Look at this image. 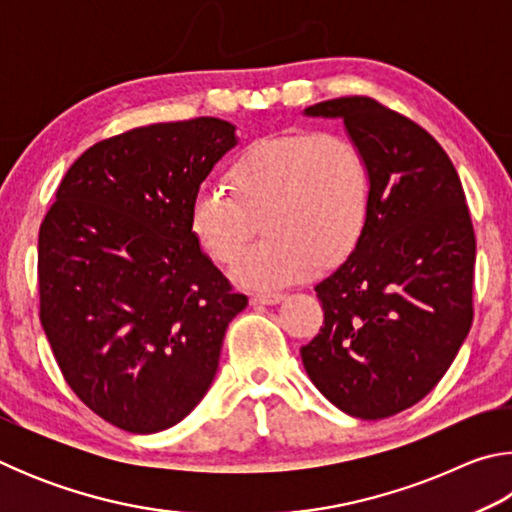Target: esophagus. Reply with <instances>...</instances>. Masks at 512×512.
Masks as SVG:
<instances>
[{
	"label": "esophagus",
	"mask_w": 512,
	"mask_h": 512,
	"mask_svg": "<svg viewBox=\"0 0 512 512\" xmlns=\"http://www.w3.org/2000/svg\"><path fill=\"white\" fill-rule=\"evenodd\" d=\"M282 298V293H255V296H250V302L253 305H277Z\"/></svg>",
	"instance_id": "obj_1"
}]
</instances>
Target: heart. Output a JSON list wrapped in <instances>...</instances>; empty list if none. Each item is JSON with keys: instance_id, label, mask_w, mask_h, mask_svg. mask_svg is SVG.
<instances>
[{"instance_id": "obj_1", "label": "heart", "mask_w": 512, "mask_h": 512, "mask_svg": "<svg viewBox=\"0 0 512 512\" xmlns=\"http://www.w3.org/2000/svg\"><path fill=\"white\" fill-rule=\"evenodd\" d=\"M189 198L187 225L216 264L228 266L263 216L269 235L235 264L246 287H280L348 259L366 235L372 205L370 162L348 135L293 131L250 142Z\"/></svg>"}]
</instances>
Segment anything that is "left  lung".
I'll use <instances>...</instances> for the list:
<instances>
[{"instance_id": "left-lung-1", "label": "left lung", "mask_w": 512, "mask_h": 512, "mask_svg": "<svg viewBox=\"0 0 512 512\" xmlns=\"http://www.w3.org/2000/svg\"><path fill=\"white\" fill-rule=\"evenodd\" d=\"M307 115L341 117L370 162V221L357 250L316 287L325 323L300 348L329 402L363 420L409 409L438 384L474 318L476 239L449 155L372 97Z\"/></svg>"}]
</instances>
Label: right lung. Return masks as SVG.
Listing matches in <instances>:
<instances>
[{"mask_svg":"<svg viewBox=\"0 0 512 512\" xmlns=\"http://www.w3.org/2000/svg\"><path fill=\"white\" fill-rule=\"evenodd\" d=\"M237 144L216 117L140 126L90 146L38 235L40 323L76 397L131 433L180 422L248 305L187 225L189 198Z\"/></svg>","mask_w":512,"mask_h":512,"instance_id":"right-lung-1","label":"right lung"}]
</instances>
